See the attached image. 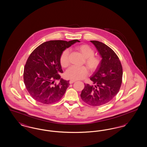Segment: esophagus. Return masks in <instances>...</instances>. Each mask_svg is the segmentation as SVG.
Masks as SVG:
<instances>
[{"label":"esophagus","mask_w":147,"mask_h":147,"mask_svg":"<svg viewBox=\"0 0 147 147\" xmlns=\"http://www.w3.org/2000/svg\"><path fill=\"white\" fill-rule=\"evenodd\" d=\"M75 82H76V80H69V84H72V83H74Z\"/></svg>","instance_id":"34e87169"}]
</instances>
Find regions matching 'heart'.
Masks as SVG:
<instances>
[{"label": "heart", "mask_w": 147, "mask_h": 147, "mask_svg": "<svg viewBox=\"0 0 147 147\" xmlns=\"http://www.w3.org/2000/svg\"><path fill=\"white\" fill-rule=\"evenodd\" d=\"M85 57L84 62L89 69L94 71L100 66L101 60L99 57L95 56V51L91 47L88 45H81L76 47ZM69 49H65L60 57V63L63 68L67 67L69 64ZM88 74V70L86 67H78L72 65L65 72V77L72 80H80L86 77Z\"/></svg>", "instance_id": "b5f03b06"}]
</instances>
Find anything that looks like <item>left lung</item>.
Instances as JSON below:
<instances>
[{"instance_id":"left-lung-1","label":"left lung","mask_w":147,"mask_h":147,"mask_svg":"<svg viewBox=\"0 0 147 147\" xmlns=\"http://www.w3.org/2000/svg\"><path fill=\"white\" fill-rule=\"evenodd\" d=\"M102 57L101 62L90 80L92 85L84 84L80 97L88 105H105L119 92L122 82L123 69L119 58L108 46L98 41H90Z\"/></svg>"}]
</instances>
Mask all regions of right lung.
<instances>
[{
  "mask_svg": "<svg viewBox=\"0 0 147 147\" xmlns=\"http://www.w3.org/2000/svg\"><path fill=\"white\" fill-rule=\"evenodd\" d=\"M78 40H52L36 48L28 57L24 70V81L30 96L43 104L58 102L69 85V81L61 78L63 73L60 57L63 51ZM60 80L58 84L56 80Z\"/></svg>",
  "mask_w": 147,
  "mask_h": 147,
  "instance_id": "obj_1",
  "label": "right lung"
}]
</instances>
